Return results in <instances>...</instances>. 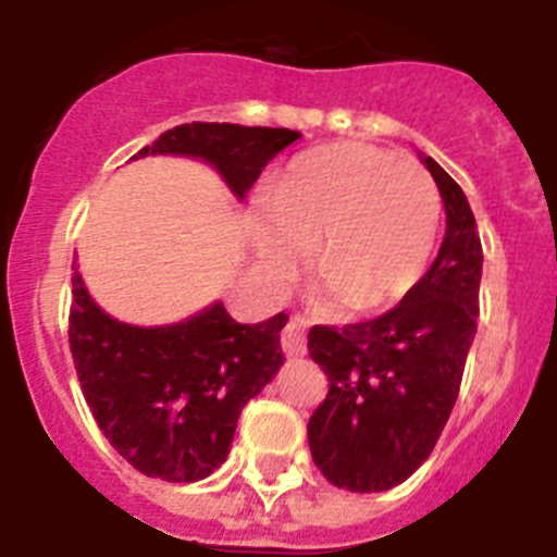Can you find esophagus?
Here are the masks:
<instances>
[{
    "instance_id": "obj_1",
    "label": "esophagus",
    "mask_w": 557,
    "mask_h": 557,
    "mask_svg": "<svg viewBox=\"0 0 557 557\" xmlns=\"http://www.w3.org/2000/svg\"><path fill=\"white\" fill-rule=\"evenodd\" d=\"M282 348L287 357H304L307 354V334H304V321L293 318L282 332Z\"/></svg>"
}]
</instances>
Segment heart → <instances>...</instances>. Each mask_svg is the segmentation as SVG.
Wrapping results in <instances>:
<instances>
[{"label": "heart", "instance_id": "obj_1", "mask_svg": "<svg viewBox=\"0 0 557 557\" xmlns=\"http://www.w3.org/2000/svg\"><path fill=\"white\" fill-rule=\"evenodd\" d=\"M437 220L441 198L416 161L343 141L307 152L275 181L253 245L278 278L312 245L314 278L354 312H376L416 287Z\"/></svg>", "mask_w": 557, "mask_h": 557}]
</instances>
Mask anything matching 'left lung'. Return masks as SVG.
Instances as JSON below:
<instances>
[{"mask_svg":"<svg viewBox=\"0 0 557 557\" xmlns=\"http://www.w3.org/2000/svg\"><path fill=\"white\" fill-rule=\"evenodd\" d=\"M446 206L432 268L373 321L309 329V357L329 376L307 426L332 485L373 494L405 482L435 449L457 401L480 314L482 245L474 211L444 166L424 159Z\"/></svg>","mask_w":557,"mask_h":557,"instance_id":"8db88e82","label":"left lung"}]
</instances>
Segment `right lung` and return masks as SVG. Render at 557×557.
<instances>
[{
    "label": "right lung",
    "instance_id": "add662e5",
    "mask_svg": "<svg viewBox=\"0 0 557 557\" xmlns=\"http://www.w3.org/2000/svg\"><path fill=\"white\" fill-rule=\"evenodd\" d=\"M295 139L301 133L287 127L191 122L161 133L139 156L209 161L243 200ZM284 326V312L236 323L223 304L172 326H131L91 301L77 268L72 275L69 348L83 396L108 444L136 471L166 482L203 480L228 457L239 412L282 368Z\"/></svg>",
    "mask_w": 557,
    "mask_h": 557
}]
</instances>
